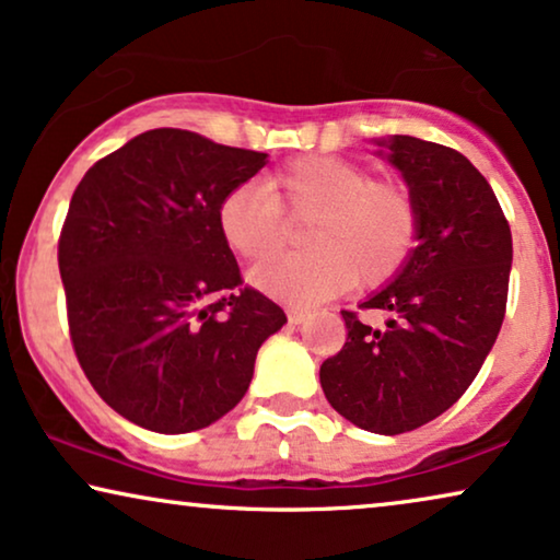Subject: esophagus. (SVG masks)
Wrapping results in <instances>:
<instances>
[{"label":"esophagus","mask_w":560,"mask_h":560,"mask_svg":"<svg viewBox=\"0 0 560 560\" xmlns=\"http://www.w3.org/2000/svg\"><path fill=\"white\" fill-rule=\"evenodd\" d=\"M285 313L290 324H303V320L308 318V308H301V305H288Z\"/></svg>","instance_id":"esophagus-1"}]
</instances>
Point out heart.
I'll return each instance as SVG.
<instances>
[{
    "label": "heart",
    "instance_id": "b5f03b06",
    "mask_svg": "<svg viewBox=\"0 0 560 560\" xmlns=\"http://www.w3.org/2000/svg\"><path fill=\"white\" fill-rule=\"evenodd\" d=\"M285 217L308 219L303 252L265 259L252 270L262 293L313 303L351 282L377 288L408 265L420 242V209L412 190L377 180L364 165L331 155H305L275 167L262 188L240 183L221 196V240L244 259H262L282 244Z\"/></svg>",
    "mask_w": 560,
    "mask_h": 560
}]
</instances>
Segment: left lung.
<instances>
[{
    "instance_id": "1",
    "label": "left lung",
    "mask_w": 560,
    "mask_h": 560,
    "mask_svg": "<svg viewBox=\"0 0 560 560\" xmlns=\"http://www.w3.org/2000/svg\"><path fill=\"white\" fill-rule=\"evenodd\" d=\"M420 209V242L395 282L341 311L347 343L320 364L331 408L364 431L397 435L446 412L497 341L508 308L512 234L485 175L462 152L418 137L382 140Z\"/></svg>"
}]
</instances>
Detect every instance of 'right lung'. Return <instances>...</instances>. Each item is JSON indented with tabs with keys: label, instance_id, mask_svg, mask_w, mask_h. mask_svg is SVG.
Listing matches in <instances>:
<instances>
[{
	"label": "right lung",
	"instance_id": "1",
	"mask_svg": "<svg viewBox=\"0 0 560 560\" xmlns=\"http://www.w3.org/2000/svg\"><path fill=\"white\" fill-rule=\"evenodd\" d=\"M188 129H150L89 167L58 240L71 343L98 397L155 433H188L247 393L285 311L242 285L217 209L265 165Z\"/></svg>",
	"mask_w": 560,
	"mask_h": 560
}]
</instances>
